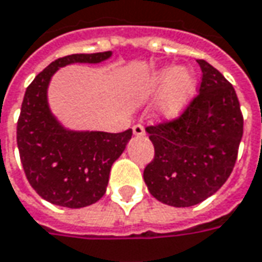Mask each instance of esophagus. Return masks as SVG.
Here are the masks:
<instances>
[{"label":"esophagus","instance_id":"1","mask_svg":"<svg viewBox=\"0 0 262 262\" xmlns=\"http://www.w3.org/2000/svg\"><path fill=\"white\" fill-rule=\"evenodd\" d=\"M132 129H133V133H135L136 136H143V135H145V127H143L142 124H135Z\"/></svg>","mask_w":262,"mask_h":262}]
</instances>
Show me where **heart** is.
<instances>
[{
    "label": "heart",
    "mask_w": 262,
    "mask_h": 262,
    "mask_svg": "<svg viewBox=\"0 0 262 262\" xmlns=\"http://www.w3.org/2000/svg\"><path fill=\"white\" fill-rule=\"evenodd\" d=\"M162 87H165L161 99L162 113L169 117L178 116L195 92V77L186 69H178L175 71L166 69L156 73L147 81L146 90L147 93H154Z\"/></svg>",
    "instance_id": "1"
}]
</instances>
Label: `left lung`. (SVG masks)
<instances>
[{"instance_id": "1", "label": "left lung", "mask_w": 262, "mask_h": 262, "mask_svg": "<svg viewBox=\"0 0 262 262\" xmlns=\"http://www.w3.org/2000/svg\"><path fill=\"white\" fill-rule=\"evenodd\" d=\"M199 93L179 116L147 126L155 147L143 179L158 201L192 206L220 189L235 166L244 117L235 89L205 60Z\"/></svg>"}]
</instances>
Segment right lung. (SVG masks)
Segmentation results:
<instances>
[{
  "mask_svg": "<svg viewBox=\"0 0 262 262\" xmlns=\"http://www.w3.org/2000/svg\"><path fill=\"white\" fill-rule=\"evenodd\" d=\"M110 51L60 57L27 87L17 122V145L27 179L42 199L66 208H83L104 195L113 162L123 154L132 129L120 133L69 132L50 113L47 87L58 67L100 63Z\"/></svg>",
  "mask_w": 262,
  "mask_h": 262,
  "instance_id": "add662e5",
  "label": "right lung"
}]
</instances>
